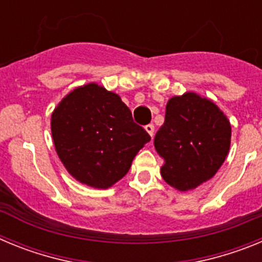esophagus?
Here are the masks:
<instances>
[{
  "mask_svg": "<svg viewBox=\"0 0 262 262\" xmlns=\"http://www.w3.org/2000/svg\"><path fill=\"white\" fill-rule=\"evenodd\" d=\"M145 131H147V133L149 134V135H151V138H152V136H154V134H155V126H154V124H147V126H145Z\"/></svg>",
  "mask_w": 262,
  "mask_h": 262,
  "instance_id": "1",
  "label": "esophagus"
}]
</instances>
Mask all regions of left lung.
Instances as JSON below:
<instances>
[{
  "instance_id": "left-lung-1",
  "label": "left lung",
  "mask_w": 262,
  "mask_h": 262,
  "mask_svg": "<svg viewBox=\"0 0 262 262\" xmlns=\"http://www.w3.org/2000/svg\"><path fill=\"white\" fill-rule=\"evenodd\" d=\"M230 145V120L211 99L194 92L169 99L165 122L155 136V148L165 161L161 176L166 184L187 191L209 181Z\"/></svg>"
}]
</instances>
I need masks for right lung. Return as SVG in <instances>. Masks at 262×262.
<instances>
[{
  "instance_id": "1",
  "label": "right lung",
  "mask_w": 262,
  "mask_h": 262,
  "mask_svg": "<svg viewBox=\"0 0 262 262\" xmlns=\"http://www.w3.org/2000/svg\"><path fill=\"white\" fill-rule=\"evenodd\" d=\"M51 133L69 174L94 189H107L123 178L151 140L120 97L96 82L76 88L60 101L51 115Z\"/></svg>"
}]
</instances>
